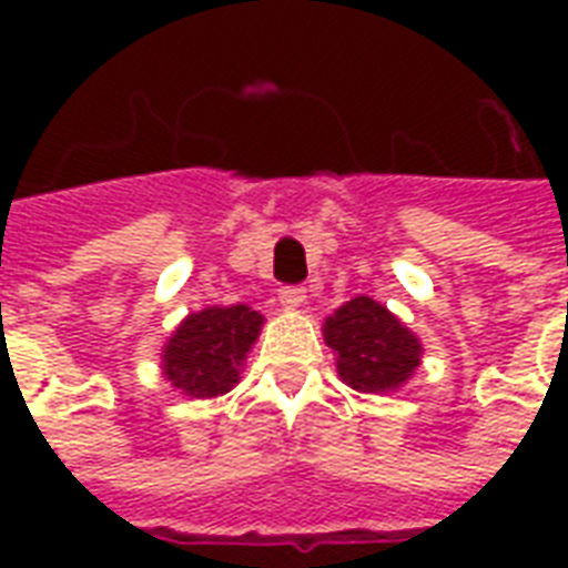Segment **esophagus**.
Listing matches in <instances>:
<instances>
[{"instance_id":"1","label":"esophagus","mask_w":568,"mask_h":568,"mask_svg":"<svg viewBox=\"0 0 568 568\" xmlns=\"http://www.w3.org/2000/svg\"><path fill=\"white\" fill-rule=\"evenodd\" d=\"M304 297H307V292L301 285H285V288H280V304L285 310H297L304 304Z\"/></svg>"}]
</instances>
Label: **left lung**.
Segmentation results:
<instances>
[{"label":"left lung","mask_w":568,"mask_h":568,"mask_svg":"<svg viewBox=\"0 0 568 568\" xmlns=\"http://www.w3.org/2000/svg\"><path fill=\"white\" fill-rule=\"evenodd\" d=\"M332 346L337 377L365 395L398 393L423 362V344L393 310L368 295L337 307L322 325Z\"/></svg>","instance_id":"obj_1"}]
</instances>
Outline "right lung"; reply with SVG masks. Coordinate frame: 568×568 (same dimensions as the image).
Wrapping results in <instances>:
<instances>
[{
    "label": "right lung",
    "mask_w": 568,
    "mask_h": 568,
    "mask_svg": "<svg viewBox=\"0 0 568 568\" xmlns=\"http://www.w3.org/2000/svg\"><path fill=\"white\" fill-rule=\"evenodd\" d=\"M264 316L248 304L187 313L161 349L163 381L187 398L231 393L258 341Z\"/></svg>",
    "instance_id": "obj_1"
}]
</instances>
